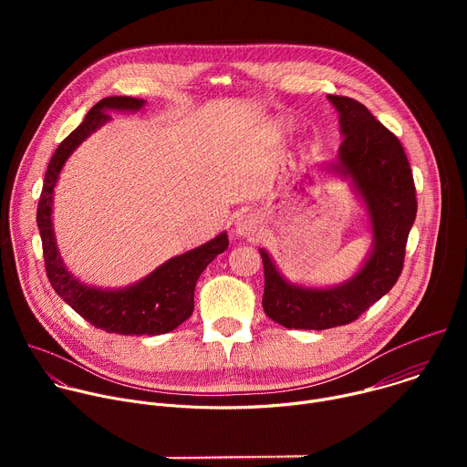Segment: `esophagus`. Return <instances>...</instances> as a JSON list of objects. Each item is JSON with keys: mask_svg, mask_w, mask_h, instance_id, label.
Listing matches in <instances>:
<instances>
[{"mask_svg": "<svg viewBox=\"0 0 467 467\" xmlns=\"http://www.w3.org/2000/svg\"><path fill=\"white\" fill-rule=\"evenodd\" d=\"M258 218L254 214H240L234 222V233L242 238H251L258 231Z\"/></svg>", "mask_w": 467, "mask_h": 467, "instance_id": "34e87169", "label": "esophagus"}]
</instances>
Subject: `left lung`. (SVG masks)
Returning <instances> with one entry per match:
<instances>
[{"label":"left lung","instance_id":"left-lung-1","mask_svg":"<svg viewBox=\"0 0 467 467\" xmlns=\"http://www.w3.org/2000/svg\"><path fill=\"white\" fill-rule=\"evenodd\" d=\"M327 98L340 114L344 135L338 162L327 168L351 179L369 216L373 245L358 274L332 288L288 283L268 251L260 249L262 306L286 328L323 330L348 325L388 294L403 272L405 247L418 213L412 170L399 139L357 99Z\"/></svg>","mask_w":467,"mask_h":467}]
</instances>
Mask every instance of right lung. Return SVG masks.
<instances>
[{
  "label": "right lung",
  "mask_w": 467,
  "mask_h": 467,
  "mask_svg": "<svg viewBox=\"0 0 467 467\" xmlns=\"http://www.w3.org/2000/svg\"><path fill=\"white\" fill-rule=\"evenodd\" d=\"M144 105V99L129 96H112L96 103L83 123L55 150L36 209L46 275L57 296L94 327L125 337L164 335L186 321L193 312V290L199 275L229 245L227 233H222L203 245L170 258L142 281L121 290H99L81 285L64 265L51 223L53 188L58 173L72 151L110 119L109 110H140Z\"/></svg>",
  "instance_id": "obj_1"
}]
</instances>
